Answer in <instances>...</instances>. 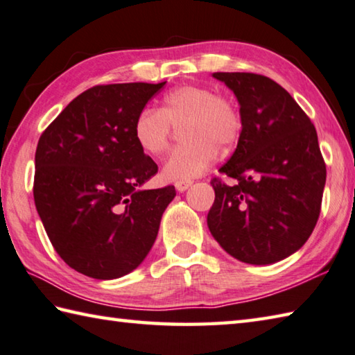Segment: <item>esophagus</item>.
Returning <instances> with one entry per match:
<instances>
[{
    "instance_id": "esophagus-1",
    "label": "esophagus",
    "mask_w": 355,
    "mask_h": 355,
    "mask_svg": "<svg viewBox=\"0 0 355 355\" xmlns=\"http://www.w3.org/2000/svg\"><path fill=\"white\" fill-rule=\"evenodd\" d=\"M191 186H192V182H177L175 183V189L178 192H184V191L189 189Z\"/></svg>"
}]
</instances>
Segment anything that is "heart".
<instances>
[{
  "label": "heart",
  "mask_w": 355,
  "mask_h": 355,
  "mask_svg": "<svg viewBox=\"0 0 355 355\" xmlns=\"http://www.w3.org/2000/svg\"><path fill=\"white\" fill-rule=\"evenodd\" d=\"M182 128L183 146L164 159L163 177L191 182L211 168L221 152L240 140L243 118L234 100L207 86L186 85L164 95L159 110L144 107L134 121V138L144 154L158 157L168 149L172 128Z\"/></svg>",
  "instance_id": "1"
}]
</instances>
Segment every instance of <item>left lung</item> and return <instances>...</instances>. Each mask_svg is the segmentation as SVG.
Here are the masks:
<instances>
[{"label":"left lung","mask_w":355,"mask_h":355,"mask_svg":"<svg viewBox=\"0 0 355 355\" xmlns=\"http://www.w3.org/2000/svg\"><path fill=\"white\" fill-rule=\"evenodd\" d=\"M237 96L243 129L237 149L220 168L232 186L214 178L207 214L212 237L249 265L293 255L320 215L326 166L314 124L295 100L268 76L215 72Z\"/></svg>","instance_id":"left-lung-1"}]
</instances>
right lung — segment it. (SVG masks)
Returning <instances> with one entry per match:
<instances>
[{"mask_svg": "<svg viewBox=\"0 0 355 355\" xmlns=\"http://www.w3.org/2000/svg\"><path fill=\"white\" fill-rule=\"evenodd\" d=\"M166 81L87 89L55 118L35 152V206L66 265L96 280L141 265L175 187L141 189L158 166L134 121Z\"/></svg>", "mask_w": 355, "mask_h": 355, "instance_id": "obj_1", "label": "right lung"}]
</instances>
